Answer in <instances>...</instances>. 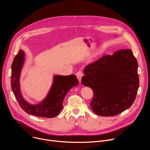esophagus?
I'll use <instances>...</instances> for the list:
<instances>
[{"mask_svg":"<svg viewBox=\"0 0 150 150\" xmlns=\"http://www.w3.org/2000/svg\"><path fill=\"white\" fill-rule=\"evenodd\" d=\"M76 76H77V78L79 80V82H81V78L83 76V73L81 72V71H78L77 73H76Z\"/></svg>","mask_w":150,"mask_h":150,"instance_id":"34e87169","label":"esophagus"}]
</instances>
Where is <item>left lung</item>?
<instances>
[{"label": "left lung", "instance_id": "obj_1", "mask_svg": "<svg viewBox=\"0 0 150 150\" xmlns=\"http://www.w3.org/2000/svg\"><path fill=\"white\" fill-rule=\"evenodd\" d=\"M81 79L93 89V111L101 116L117 115L129 108L139 87L138 62L131 49L107 54L86 66Z\"/></svg>", "mask_w": 150, "mask_h": 150}]
</instances>
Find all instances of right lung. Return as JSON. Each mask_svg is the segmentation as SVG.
I'll use <instances>...</instances> for the list:
<instances>
[{
    "instance_id": "obj_1",
    "label": "right lung",
    "mask_w": 150,
    "mask_h": 150,
    "mask_svg": "<svg viewBox=\"0 0 150 150\" xmlns=\"http://www.w3.org/2000/svg\"><path fill=\"white\" fill-rule=\"evenodd\" d=\"M24 59L25 53L20 49L12 64L11 88L20 107L28 114L35 116L56 117L63 109V101L68 92L79 83L76 75H54L53 82L45 98L37 104H31L24 100L20 90L19 78Z\"/></svg>"
}]
</instances>
